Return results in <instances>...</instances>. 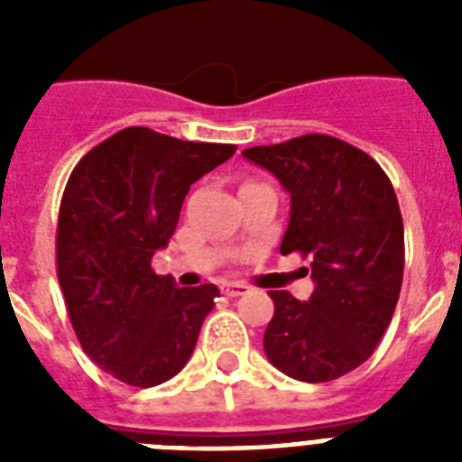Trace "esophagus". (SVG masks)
<instances>
[{"instance_id": "obj_1", "label": "esophagus", "mask_w": 462, "mask_h": 462, "mask_svg": "<svg viewBox=\"0 0 462 462\" xmlns=\"http://www.w3.org/2000/svg\"><path fill=\"white\" fill-rule=\"evenodd\" d=\"M220 290H223V295H227V297H239L246 292V285L245 282H223V285H220Z\"/></svg>"}]
</instances>
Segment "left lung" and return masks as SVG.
I'll list each match as a JSON object with an SVG mask.
<instances>
[{"label": "left lung", "instance_id": "obj_1", "mask_svg": "<svg viewBox=\"0 0 462 462\" xmlns=\"http://www.w3.org/2000/svg\"><path fill=\"white\" fill-rule=\"evenodd\" d=\"M242 155L288 189L281 254H302L316 282L309 302L268 292L266 357L297 381L340 379L372 357L401 295L405 235L393 184L372 155L326 134Z\"/></svg>", "mask_w": 462, "mask_h": 462}]
</instances>
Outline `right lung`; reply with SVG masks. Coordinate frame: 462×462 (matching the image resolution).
I'll return each mask as SVG.
<instances>
[{
    "label": "right lung",
    "mask_w": 462,
    "mask_h": 462,
    "mask_svg": "<svg viewBox=\"0 0 462 462\" xmlns=\"http://www.w3.org/2000/svg\"><path fill=\"white\" fill-rule=\"evenodd\" d=\"M237 146L194 143L146 126L122 129L79 160L57 223V278L83 352L136 388L187 365L213 282L177 288L151 266L180 220L189 187Z\"/></svg>",
    "instance_id": "1"
}]
</instances>
